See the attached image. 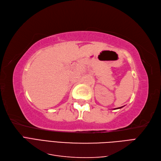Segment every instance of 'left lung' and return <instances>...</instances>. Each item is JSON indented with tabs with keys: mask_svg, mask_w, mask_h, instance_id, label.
I'll list each match as a JSON object with an SVG mask.
<instances>
[{
	"mask_svg": "<svg viewBox=\"0 0 161 161\" xmlns=\"http://www.w3.org/2000/svg\"><path fill=\"white\" fill-rule=\"evenodd\" d=\"M123 107H124V106H122V107H120V108H115V109H120V108H123Z\"/></svg>",
	"mask_w": 161,
	"mask_h": 161,
	"instance_id": "left-lung-1",
	"label": "left lung"
}]
</instances>
